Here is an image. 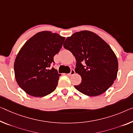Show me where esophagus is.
Instances as JSON below:
<instances>
[{"label":"esophagus","mask_w":133,"mask_h":133,"mask_svg":"<svg viewBox=\"0 0 133 133\" xmlns=\"http://www.w3.org/2000/svg\"><path fill=\"white\" fill-rule=\"evenodd\" d=\"M75 71L74 70V69H71V72H69V74H68V76H71V75H74V74H75Z\"/></svg>","instance_id":"esophagus-1"}]
</instances>
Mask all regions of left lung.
<instances>
[{
	"label": "left lung",
	"instance_id": "1",
	"mask_svg": "<svg viewBox=\"0 0 133 133\" xmlns=\"http://www.w3.org/2000/svg\"><path fill=\"white\" fill-rule=\"evenodd\" d=\"M64 47L77 61L75 72L82 79L74 87L79 92L97 96L113 84L117 76V58L111 47L96 34L86 30L75 32L65 40Z\"/></svg>",
	"mask_w": 133,
	"mask_h": 133
}]
</instances>
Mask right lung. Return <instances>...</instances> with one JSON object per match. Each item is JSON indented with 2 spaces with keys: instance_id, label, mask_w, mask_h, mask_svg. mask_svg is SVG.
I'll list each match as a JSON object with an SVG mask.
<instances>
[{
  "instance_id": "add662e5",
  "label": "right lung",
  "mask_w": 133,
  "mask_h": 133,
  "mask_svg": "<svg viewBox=\"0 0 133 133\" xmlns=\"http://www.w3.org/2000/svg\"><path fill=\"white\" fill-rule=\"evenodd\" d=\"M65 37L42 31L30 38L19 50L14 72L19 86L28 95L44 97L56 89L61 74L54 68V57L62 48Z\"/></svg>"
}]
</instances>
